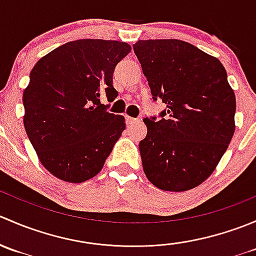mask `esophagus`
Masks as SVG:
<instances>
[{
  "mask_svg": "<svg viewBox=\"0 0 256 256\" xmlns=\"http://www.w3.org/2000/svg\"><path fill=\"white\" fill-rule=\"evenodd\" d=\"M126 122H128V125H132V124L138 122V118H130V116H126Z\"/></svg>",
  "mask_w": 256,
  "mask_h": 256,
  "instance_id": "34e87169",
  "label": "esophagus"
}]
</instances>
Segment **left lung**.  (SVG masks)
Returning <instances> with one entry per match:
<instances>
[{"label": "left lung", "mask_w": 256, "mask_h": 256, "mask_svg": "<svg viewBox=\"0 0 256 256\" xmlns=\"http://www.w3.org/2000/svg\"><path fill=\"white\" fill-rule=\"evenodd\" d=\"M134 50L154 100L167 105L160 120H144V174L162 190H192L216 170L236 131V94L226 68L178 40H138Z\"/></svg>", "instance_id": "left-lung-1"}]
</instances>
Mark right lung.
Here are the masks:
<instances>
[{
	"label": "right lung",
	"instance_id": "obj_1",
	"mask_svg": "<svg viewBox=\"0 0 256 256\" xmlns=\"http://www.w3.org/2000/svg\"><path fill=\"white\" fill-rule=\"evenodd\" d=\"M131 52L118 40H78L56 48L33 66L23 92L26 132L53 176L80 183L102 171L125 130V118L106 112L114 102L116 64Z\"/></svg>",
	"mask_w": 256,
	"mask_h": 256
}]
</instances>
